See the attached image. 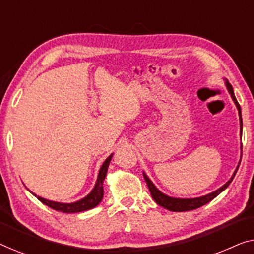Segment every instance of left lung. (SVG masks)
Wrapping results in <instances>:
<instances>
[{"mask_svg":"<svg viewBox=\"0 0 254 254\" xmlns=\"http://www.w3.org/2000/svg\"><path fill=\"white\" fill-rule=\"evenodd\" d=\"M224 84L227 86L228 89V92L230 93L232 100H234L236 107H237L238 110V116H239V133H241V140H242V131H243V121H242V110H241V106H239V104L237 102V99H236L235 97V92H234V89H232V86L230 83L227 78H224ZM242 143H241V158H239V162H238V165L236 170L232 173L231 178L228 180L227 183L224 184L223 186H221L220 189H217L216 190H214V192L211 193H208L206 195H202V196H197V197H175V196H170V195H166L163 192H161L157 187L155 186V184L151 182L150 178L147 176V173L143 171V177H144V180L145 183H147V185L149 187V190H150V194L152 196V199L159 206L165 208V209H168L170 211H189V210H193V209H196V208H199L201 206H203V204H206L208 202H210L211 200L215 199L218 194L223 192V190L227 189V187L230 185V183L232 182V179L235 178V175L236 172H237V170L239 168V164H241V161H242Z\"/></svg>","mask_w":254,"mask_h":254,"instance_id":"1","label":"left lung"}]
</instances>
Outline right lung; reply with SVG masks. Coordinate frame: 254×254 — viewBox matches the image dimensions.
Masks as SVG:
<instances>
[{"label": "right lung", "mask_w": 254, "mask_h": 254, "mask_svg": "<svg viewBox=\"0 0 254 254\" xmlns=\"http://www.w3.org/2000/svg\"><path fill=\"white\" fill-rule=\"evenodd\" d=\"M112 156H113V154H111L109 157L105 159V162L103 163L102 168H100V170H99L98 177H97L96 184H95V186H93V189L91 190V192H90L86 196L83 197V199L75 201V202L68 203V202H58V201L47 200V199H45V197L36 195V194L31 192L29 189L27 190H29L34 196H37L38 200H40L44 204H46V206H48L54 210L62 211V213H81V211L92 209V208L98 206V204L100 203V201L103 200L104 180H105L107 169H109V165H110L111 159H112Z\"/></svg>", "instance_id": "1"}]
</instances>
